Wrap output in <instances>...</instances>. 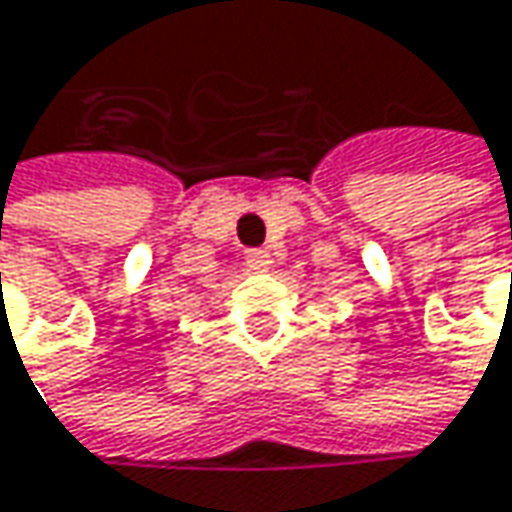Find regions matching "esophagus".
<instances>
[{"instance_id": "esophagus-1", "label": "esophagus", "mask_w": 512, "mask_h": 512, "mask_svg": "<svg viewBox=\"0 0 512 512\" xmlns=\"http://www.w3.org/2000/svg\"><path fill=\"white\" fill-rule=\"evenodd\" d=\"M246 263H249L252 272H266V269L272 266V257H269L266 249H249V252H246Z\"/></svg>"}]
</instances>
